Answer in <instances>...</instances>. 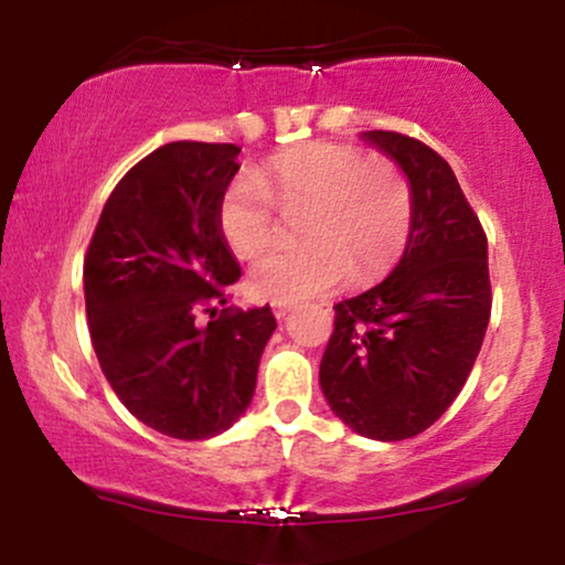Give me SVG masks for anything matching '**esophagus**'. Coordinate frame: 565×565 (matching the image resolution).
I'll list each match as a JSON object with an SVG mask.
<instances>
[{"label":"esophagus","mask_w":565,"mask_h":565,"mask_svg":"<svg viewBox=\"0 0 565 565\" xmlns=\"http://www.w3.org/2000/svg\"><path fill=\"white\" fill-rule=\"evenodd\" d=\"M291 308H295V305H291V302H274V313H276V319H284V316H287Z\"/></svg>","instance_id":"34e87169"}]
</instances>
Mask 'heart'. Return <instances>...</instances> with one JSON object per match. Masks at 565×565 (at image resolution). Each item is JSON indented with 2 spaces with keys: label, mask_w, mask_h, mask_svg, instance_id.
I'll return each mask as SVG.
<instances>
[{
  "label": "heart",
  "mask_w": 565,
  "mask_h": 565,
  "mask_svg": "<svg viewBox=\"0 0 565 565\" xmlns=\"http://www.w3.org/2000/svg\"><path fill=\"white\" fill-rule=\"evenodd\" d=\"M281 212L308 210V244L276 249L252 265L260 300L300 302L327 295L350 276L377 281L404 255L414 223L406 174L342 142H305L276 153L257 174H238L217 204V228L238 257L260 255L276 238Z\"/></svg>",
  "instance_id": "b5f03b06"
}]
</instances>
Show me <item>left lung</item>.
Here are the masks:
<instances>
[{"label":"left lung","mask_w":565,"mask_h":565,"mask_svg":"<svg viewBox=\"0 0 565 565\" xmlns=\"http://www.w3.org/2000/svg\"><path fill=\"white\" fill-rule=\"evenodd\" d=\"M364 138L406 172L412 236L385 281L334 305L319 380L359 436L404 440L436 423L470 377L491 316L489 252L449 161L401 132Z\"/></svg>","instance_id":"1"}]
</instances>
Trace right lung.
<instances>
[{
    "label": "right lung",
    "instance_id": "right-lung-1",
    "mask_svg": "<svg viewBox=\"0 0 565 565\" xmlns=\"http://www.w3.org/2000/svg\"><path fill=\"white\" fill-rule=\"evenodd\" d=\"M233 142H167L103 206L84 255L93 348L129 414L180 440L220 436L249 406L270 308H223L242 268L217 228ZM199 312L211 321L198 323Z\"/></svg>",
    "mask_w": 565,
    "mask_h": 565
}]
</instances>
